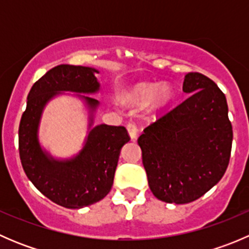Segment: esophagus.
Segmentation results:
<instances>
[{
	"label": "esophagus",
	"mask_w": 249,
	"mask_h": 249,
	"mask_svg": "<svg viewBox=\"0 0 249 249\" xmlns=\"http://www.w3.org/2000/svg\"><path fill=\"white\" fill-rule=\"evenodd\" d=\"M126 129L127 131H129V135L130 137H131V140H136L137 137V124L135 122H129L126 124Z\"/></svg>",
	"instance_id": "esophagus-1"
}]
</instances>
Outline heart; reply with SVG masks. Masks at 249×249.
<instances>
[{
    "label": "heart",
    "mask_w": 249,
    "mask_h": 249,
    "mask_svg": "<svg viewBox=\"0 0 249 249\" xmlns=\"http://www.w3.org/2000/svg\"><path fill=\"white\" fill-rule=\"evenodd\" d=\"M172 90L169 85L162 84L155 88L149 83H140L127 90L123 95V101L125 104L139 106L150 100V108H160L171 100Z\"/></svg>",
    "instance_id": "obj_1"
}]
</instances>
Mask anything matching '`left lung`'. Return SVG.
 <instances>
[{"label":"left lung","mask_w":249,"mask_h":249,"mask_svg":"<svg viewBox=\"0 0 249 249\" xmlns=\"http://www.w3.org/2000/svg\"><path fill=\"white\" fill-rule=\"evenodd\" d=\"M183 91L190 95L148 125L137 141L154 196L177 205L195 201L222 179L232 144L227 99L217 84L189 72Z\"/></svg>","instance_id":"1"}]
</instances>
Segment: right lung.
I'll return each mask as SVG.
<instances>
[{
    "label": "right lung",
    "instance_id": "obj_1",
    "mask_svg": "<svg viewBox=\"0 0 249 249\" xmlns=\"http://www.w3.org/2000/svg\"><path fill=\"white\" fill-rule=\"evenodd\" d=\"M96 70L59 65L39 78L27 95L26 109L19 125V155L22 169L35 187L53 202L66 208H82L104 199L114 179L120 149L130 141L124 126L97 125L87 144L70 161L49 159L37 141V126L44 105L56 91L95 92ZM91 108L97 100L85 97Z\"/></svg>",
    "mask_w": 249,
    "mask_h": 249
}]
</instances>
